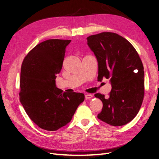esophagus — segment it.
Instances as JSON below:
<instances>
[{
  "label": "esophagus",
  "mask_w": 159,
  "mask_h": 159,
  "mask_svg": "<svg viewBox=\"0 0 159 159\" xmlns=\"http://www.w3.org/2000/svg\"><path fill=\"white\" fill-rule=\"evenodd\" d=\"M92 97H93V95H92V94H90V93H87V94H85V99H90V98H92Z\"/></svg>",
  "instance_id": "obj_1"
}]
</instances>
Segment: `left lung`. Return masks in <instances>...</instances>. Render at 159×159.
<instances>
[{
  "label": "left lung",
  "instance_id": "8db88e82",
  "mask_svg": "<svg viewBox=\"0 0 159 159\" xmlns=\"http://www.w3.org/2000/svg\"><path fill=\"white\" fill-rule=\"evenodd\" d=\"M87 39L98 63V80L110 79L112 86L109 98L95 94L103 104L98 118L111 126H123L134 119L143 102L142 61L133 46L117 33L102 32Z\"/></svg>",
  "mask_w": 159,
  "mask_h": 159
}]
</instances>
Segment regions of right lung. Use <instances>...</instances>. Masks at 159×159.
I'll return each mask as SVG.
<instances>
[{"label":"right lung","mask_w":159,"mask_h":159,"mask_svg":"<svg viewBox=\"0 0 159 159\" xmlns=\"http://www.w3.org/2000/svg\"><path fill=\"white\" fill-rule=\"evenodd\" d=\"M71 40L51 39L38 43L23 60L20 72V102L33 122L55 131L71 121L85 99L82 93H62L55 85Z\"/></svg>","instance_id":"obj_1"}]
</instances>
